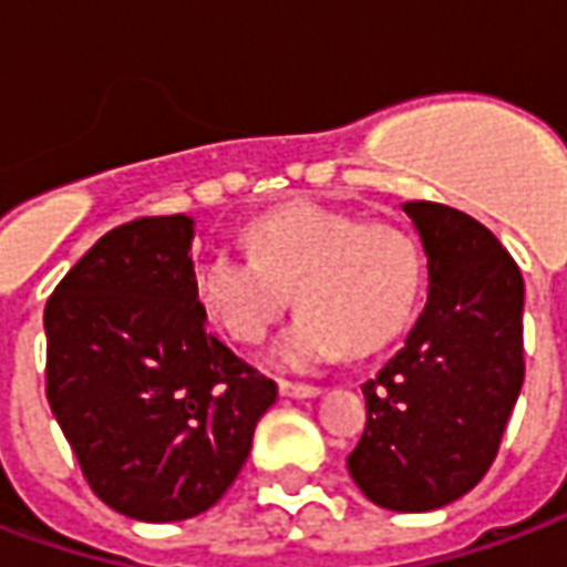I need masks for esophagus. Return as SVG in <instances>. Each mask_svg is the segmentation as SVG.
<instances>
[{"mask_svg":"<svg viewBox=\"0 0 567 567\" xmlns=\"http://www.w3.org/2000/svg\"><path fill=\"white\" fill-rule=\"evenodd\" d=\"M279 390H282V396H291V400H312V396H321V388H316V384H295V381H282Z\"/></svg>","mask_w":567,"mask_h":567,"instance_id":"obj_1","label":"esophagus"}]
</instances>
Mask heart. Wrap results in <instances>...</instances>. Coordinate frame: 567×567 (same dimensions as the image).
Masks as SVG:
<instances>
[{
	"instance_id": "obj_1",
	"label": "heart",
	"mask_w": 567,
	"mask_h": 567,
	"mask_svg": "<svg viewBox=\"0 0 567 567\" xmlns=\"http://www.w3.org/2000/svg\"><path fill=\"white\" fill-rule=\"evenodd\" d=\"M249 258L209 251L195 285L207 316L237 342H261L288 295L300 316L272 342L282 369L324 367L342 351L388 346L412 316L421 251L393 221H360L348 209L297 200L264 213L246 228Z\"/></svg>"
}]
</instances>
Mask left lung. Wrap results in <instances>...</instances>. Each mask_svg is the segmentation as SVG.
Masks as SVG:
<instances>
[{"mask_svg":"<svg viewBox=\"0 0 567 567\" xmlns=\"http://www.w3.org/2000/svg\"><path fill=\"white\" fill-rule=\"evenodd\" d=\"M426 255V306L405 346L363 384L367 430L348 472L372 505L423 514L493 465L523 388V276L481 221L409 200Z\"/></svg>","mask_w":567,"mask_h":567,"instance_id":"obj_1","label":"left lung"}]
</instances>
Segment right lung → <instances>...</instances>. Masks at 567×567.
Segmentation results:
<instances>
[{
  "instance_id": "1",
  "label": "right lung",
  "mask_w": 567,
  "mask_h": 567,
  "mask_svg": "<svg viewBox=\"0 0 567 567\" xmlns=\"http://www.w3.org/2000/svg\"><path fill=\"white\" fill-rule=\"evenodd\" d=\"M195 219L104 234L44 309L48 402L104 505L177 523L225 496L276 402V381L207 330Z\"/></svg>"
}]
</instances>
